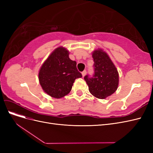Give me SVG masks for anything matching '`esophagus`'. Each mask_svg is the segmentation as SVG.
<instances>
[{"label":"esophagus","mask_w":153,"mask_h":153,"mask_svg":"<svg viewBox=\"0 0 153 153\" xmlns=\"http://www.w3.org/2000/svg\"><path fill=\"white\" fill-rule=\"evenodd\" d=\"M86 73H87V71H86V70H84V71H82V76L84 77L85 75H86Z\"/></svg>","instance_id":"obj_1"}]
</instances>
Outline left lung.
Instances as JSON below:
<instances>
[{
	"label": "left lung",
	"mask_w": 153,
	"mask_h": 153,
	"mask_svg": "<svg viewBox=\"0 0 153 153\" xmlns=\"http://www.w3.org/2000/svg\"><path fill=\"white\" fill-rule=\"evenodd\" d=\"M94 73L92 77L84 76L89 91L94 97L105 99L117 90L119 85V73L110 58L102 49L92 52Z\"/></svg>",
	"instance_id": "1"
}]
</instances>
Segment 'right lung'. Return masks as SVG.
<instances>
[{"instance_id":"obj_1","label":"right lung","mask_w":153,"mask_h":153,"mask_svg":"<svg viewBox=\"0 0 153 153\" xmlns=\"http://www.w3.org/2000/svg\"><path fill=\"white\" fill-rule=\"evenodd\" d=\"M39 81L43 90L54 98H61L71 91L75 80L82 76L76 62L69 57V51L58 47L41 66Z\"/></svg>"}]
</instances>
